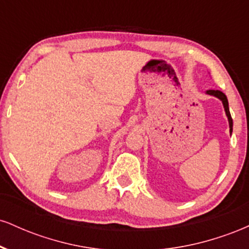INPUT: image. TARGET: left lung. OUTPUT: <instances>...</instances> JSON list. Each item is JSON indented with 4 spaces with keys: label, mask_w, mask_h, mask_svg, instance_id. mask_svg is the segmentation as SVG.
Masks as SVG:
<instances>
[{
    "label": "left lung",
    "mask_w": 249,
    "mask_h": 249,
    "mask_svg": "<svg viewBox=\"0 0 249 249\" xmlns=\"http://www.w3.org/2000/svg\"><path fill=\"white\" fill-rule=\"evenodd\" d=\"M206 93H207V95H211V96L216 97V98H219L220 101L222 102V104H224V107H225L226 116H227L228 123H230V132L232 133V131H233V119H232V117H231L230 107H228L227 97H226V95H225L224 92H221V91H219V90H207Z\"/></svg>",
    "instance_id": "left-lung-1"
}]
</instances>
